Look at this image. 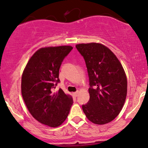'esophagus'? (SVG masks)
Instances as JSON below:
<instances>
[{
	"mask_svg": "<svg viewBox=\"0 0 148 148\" xmlns=\"http://www.w3.org/2000/svg\"><path fill=\"white\" fill-rule=\"evenodd\" d=\"M78 94H79V92H78V91H77V92H74L73 94V95L76 97V96H77V95H78Z\"/></svg>",
	"mask_w": 148,
	"mask_h": 148,
	"instance_id": "obj_1",
	"label": "esophagus"
}]
</instances>
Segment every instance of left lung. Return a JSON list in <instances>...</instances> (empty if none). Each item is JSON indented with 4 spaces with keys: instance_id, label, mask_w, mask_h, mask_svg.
Listing matches in <instances>:
<instances>
[{
    "instance_id": "8db88e82",
    "label": "left lung",
    "mask_w": 148,
    "mask_h": 148,
    "mask_svg": "<svg viewBox=\"0 0 148 148\" xmlns=\"http://www.w3.org/2000/svg\"><path fill=\"white\" fill-rule=\"evenodd\" d=\"M75 47L85 61L90 85V98L82 105L83 112L92 123H109L119 114L125 102V71L115 54L101 43H80Z\"/></svg>"
}]
</instances>
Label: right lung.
<instances>
[{
    "label": "right lung",
    "instance_id": "obj_1",
    "mask_svg": "<svg viewBox=\"0 0 148 148\" xmlns=\"http://www.w3.org/2000/svg\"><path fill=\"white\" fill-rule=\"evenodd\" d=\"M69 45L38 49L28 61L21 76V94L29 112L41 124L57 127L64 123L73 105L72 96L61 89L53 92L59 82L63 60L72 50Z\"/></svg>",
    "mask_w": 148,
    "mask_h": 148
}]
</instances>
